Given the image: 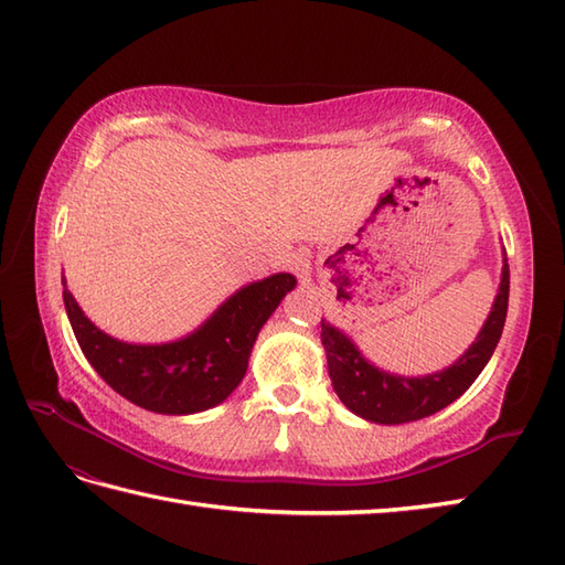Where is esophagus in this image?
<instances>
[{"mask_svg":"<svg viewBox=\"0 0 565 565\" xmlns=\"http://www.w3.org/2000/svg\"><path fill=\"white\" fill-rule=\"evenodd\" d=\"M292 270H295L297 275H302V278L309 273V260H307L305 254H299V256L292 258Z\"/></svg>","mask_w":565,"mask_h":565,"instance_id":"1","label":"esophagus"}]
</instances>
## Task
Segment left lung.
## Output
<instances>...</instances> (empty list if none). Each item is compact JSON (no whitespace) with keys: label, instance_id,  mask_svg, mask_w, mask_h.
I'll use <instances>...</instances> for the list:
<instances>
[{"label":"left lung","instance_id":"left-lung-1","mask_svg":"<svg viewBox=\"0 0 565 565\" xmlns=\"http://www.w3.org/2000/svg\"><path fill=\"white\" fill-rule=\"evenodd\" d=\"M508 295L510 268L508 258H503L498 297L481 333L476 335L471 348L455 365H449L443 372L425 374V377H401V374H388L374 367L372 362L362 358L358 345L345 333L321 319V343L326 350V362H329V377L338 398L355 416L382 425L420 420L443 411L467 392L473 380L481 374V370L488 365V360H491L505 326Z\"/></svg>","mask_w":565,"mask_h":565}]
</instances>
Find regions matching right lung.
<instances>
[{
    "label": "right lung",
    "mask_w": 565,
    "mask_h": 565,
    "mask_svg": "<svg viewBox=\"0 0 565 565\" xmlns=\"http://www.w3.org/2000/svg\"><path fill=\"white\" fill-rule=\"evenodd\" d=\"M62 285L82 353L113 392L147 411L188 416L222 404L239 386L258 331L297 280L290 273H275L250 282L191 335L159 345L122 343L96 329L74 302L67 282L62 280Z\"/></svg>",
    "instance_id": "add662e5"
}]
</instances>
